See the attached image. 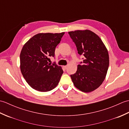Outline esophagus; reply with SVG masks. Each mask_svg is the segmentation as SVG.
I'll return each mask as SVG.
<instances>
[{"label":"esophagus","instance_id":"34e87169","mask_svg":"<svg viewBox=\"0 0 129 129\" xmlns=\"http://www.w3.org/2000/svg\"><path fill=\"white\" fill-rule=\"evenodd\" d=\"M63 68H64V69H67V65H65V66H63Z\"/></svg>","mask_w":129,"mask_h":129}]
</instances>
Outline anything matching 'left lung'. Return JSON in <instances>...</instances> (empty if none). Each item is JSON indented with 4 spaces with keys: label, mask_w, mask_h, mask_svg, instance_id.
<instances>
[{
    "label": "left lung",
    "mask_w": 129,
    "mask_h": 129,
    "mask_svg": "<svg viewBox=\"0 0 129 129\" xmlns=\"http://www.w3.org/2000/svg\"><path fill=\"white\" fill-rule=\"evenodd\" d=\"M68 33L78 54L84 56L76 72L70 75L74 85L85 92L94 91L101 85L106 75L109 65L108 50L98 35L89 30Z\"/></svg>",
    "instance_id": "obj_1"
}]
</instances>
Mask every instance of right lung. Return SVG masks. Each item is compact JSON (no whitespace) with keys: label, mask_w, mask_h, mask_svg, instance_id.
<instances>
[{"label":"right lung","mask_w":129,"mask_h":129,"mask_svg":"<svg viewBox=\"0 0 129 129\" xmlns=\"http://www.w3.org/2000/svg\"><path fill=\"white\" fill-rule=\"evenodd\" d=\"M65 33H39L27 42L20 55V70L24 78L33 89L50 91L58 84L63 73L61 67L48 62L55 56L56 46Z\"/></svg>","instance_id":"1"}]
</instances>
